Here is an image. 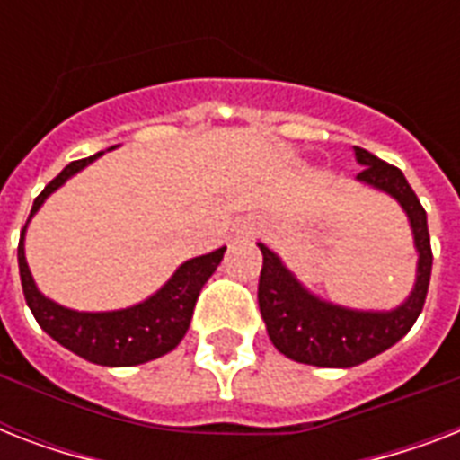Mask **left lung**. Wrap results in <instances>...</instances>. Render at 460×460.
<instances>
[{"instance_id":"obj_1","label":"left lung","mask_w":460,"mask_h":460,"mask_svg":"<svg viewBox=\"0 0 460 460\" xmlns=\"http://www.w3.org/2000/svg\"><path fill=\"white\" fill-rule=\"evenodd\" d=\"M353 150L358 164H363V172L356 179L392 195L408 215L418 251V277L411 296L394 310H350L310 294L288 272L277 252L265 243H258L262 251L258 284L260 313L277 350L296 363L317 367H353L365 363L382 350L392 349L411 332L428 298L432 274L428 212L422 209L401 169L386 164L363 147Z\"/></svg>"}]
</instances>
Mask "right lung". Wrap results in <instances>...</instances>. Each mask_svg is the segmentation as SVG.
I'll return each mask as SVG.
<instances>
[{
	"mask_svg": "<svg viewBox=\"0 0 460 460\" xmlns=\"http://www.w3.org/2000/svg\"><path fill=\"white\" fill-rule=\"evenodd\" d=\"M100 155L102 153L88 159H75L64 166V172L49 181L45 190L35 198L28 222L47 200V195H52L57 188L64 186L74 173L81 172L83 166H88ZM28 222L18 241V272H21L25 303L35 314L40 327L45 329L54 341H59L64 349L74 350L75 356L85 358L90 363L107 365V367H131V365L147 363L176 349L181 339L186 336L195 301L205 281L212 277L226 251V248H217L208 255L186 260L157 294L138 305L110 310V313H78V310H68L45 298L35 287L23 248Z\"/></svg>",
	"mask_w": 460,
	"mask_h": 460,
	"instance_id": "add662e5",
	"label": "right lung"
}]
</instances>
